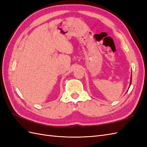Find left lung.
Instances as JSON below:
<instances>
[{
    "mask_svg": "<svg viewBox=\"0 0 147 147\" xmlns=\"http://www.w3.org/2000/svg\"><path fill=\"white\" fill-rule=\"evenodd\" d=\"M131 81H132V77L131 78V83H130V85L131 84Z\"/></svg>",
    "mask_w": 147,
    "mask_h": 147,
    "instance_id": "1",
    "label": "left lung"
}]
</instances>
